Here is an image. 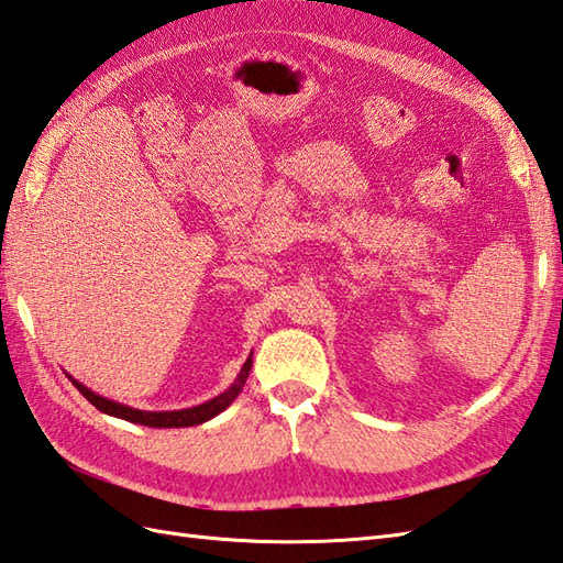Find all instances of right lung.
Returning a JSON list of instances; mask_svg holds the SVG:
<instances>
[{
    "label": "right lung",
    "mask_w": 563,
    "mask_h": 563,
    "mask_svg": "<svg viewBox=\"0 0 563 563\" xmlns=\"http://www.w3.org/2000/svg\"><path fill=\"white\" fill-rule=\"evenodd\" d=\"M252 372V355L250 360L244 362V367L238 376V382H234L225 394H220L218 398L208 400L203 405H196V408H187V410H173V412H146V410H134V408H126V405L122 402H114V400H108L102 398L98 394H93V390L86 388L84 384H78L76 378H71V384L81 390V396L88 398V402H93L96 408L100 412H108V415H114L120 417V420H126V422H134V424H146V427H194V424H201V422H208L211 417H216L218 412H222L228 408V405L238 398V394L242 390L246 376H250Z\"/></svg>",
    "instance_id": "right-lung-1"
}]
</instances>
